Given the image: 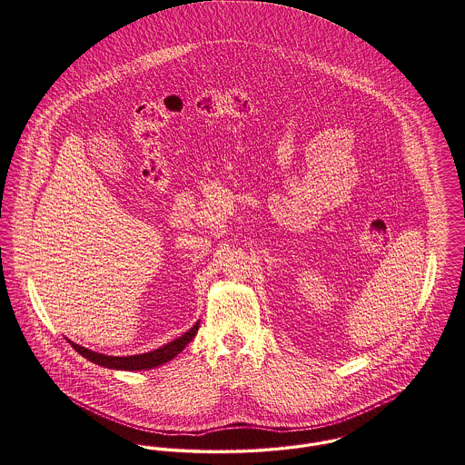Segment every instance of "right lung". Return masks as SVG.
<instances>
[{
    "label": "right lung",
    "instance_id": "right-lung-1",
    "mask_svg": "<svg viewBox=\"0 0 465 465\" xmlns=\"http://www.w3.org/2000/svg\"><path fill=\"white\" fill-rule=\"evenodd\" d=\"M199 322L188 331L184 332L181 338L173 339L170 341L169 344H163L162 348L158 350H153V351H147V353H140V355H127V357H114V355H104V353H97V351H92L84 346H80L73 341L71 346L80 353L84 355V359H88L90 362L94 364H99L103 368H108V370H123V371H140V370H153V368H158L165 362L172 361L177 353H181L186 344L195 338L197 331H199Z\"/></svg>",
    "mask_w": 465,
    "mask_h": 465
}]
</instances>
